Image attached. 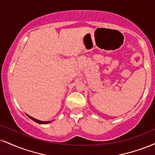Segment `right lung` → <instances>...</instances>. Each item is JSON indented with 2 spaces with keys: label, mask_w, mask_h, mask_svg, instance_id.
I'll list each match as a JSON object with an SVG mask.
<instances>
[{
  "label": "right lung",
  "mask_w": 155,
  "mask_h": 155,
  "mask_svg": "<svg viewBox=\"0 0 155 155\" xmlns=\"http://www.w3.org/2000/svg\"><path fill=\"white\" fill-rule=\"evenodd\" d=\"M27 116L29 117V118H31V120H34L35 122H36V123H38V124H49V123H50L51 122V121H41V120H37V119H35V118H32V117H31V116H29V115H27Z\"/></svg>",
  "instance_id": "right-lung-1"
}]
</instances>
